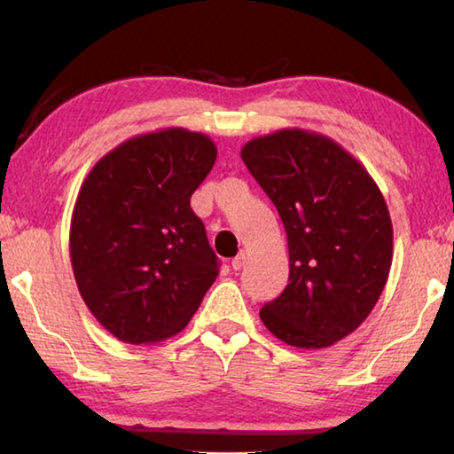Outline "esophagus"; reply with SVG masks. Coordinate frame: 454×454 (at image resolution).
Instances as JSON below:
<instances>
[{
	"label": "esophagus",
	"instance_id": "1",
	"mask_svg": "<svg viewBox=\"0 0 454 454\" xmlns=\"http://www.w3.org/2000/svg\"><path fill=\"white\" fill-rule=\"evenodd\" d=\"M244 262H246V252L242 250L240 254H238L236 258H232V268H234V270H240V268L244 266Z\"/></svg>",
	"mask_w": 454,
	"mask_h": 454
}]
</instances>
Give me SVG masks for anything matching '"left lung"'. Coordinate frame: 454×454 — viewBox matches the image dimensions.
Segmentation results:
<instances>
[{"mask_svg": "<svg viewBox=\"0 0 454 454\" xmlns=\"http://www.w3.org/2000/svg\"><path fill=\"white\" fill-rule=\"evenodd\" d=\"M240 156L288 238V284L260 318L290 347H333L368 318L388 280L393 222L382 192L350 152L310 129L254 137Z\"/></svg>", "mask_w": 454, "mask_h": 454, "instance_id": "left-lung-1", "label": "left lung"}]
</instances>
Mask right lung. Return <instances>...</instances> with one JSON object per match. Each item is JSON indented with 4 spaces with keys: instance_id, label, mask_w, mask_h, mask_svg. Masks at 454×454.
Returning <instances> with one entry per match:
<instances>
[{
    "instance_id": "1",
    "label": "right lung",
    "mask_w": 454,
    "mask_h": 454,
    "mask_svg": "<svg viewBox=\"0 0 454 454\" xmlns=\"http://www.w3.org/2000/svg\"><path fill=\"white\" fill-rule=\"evenodd\" d=\"M216 156L210 136L162 128L128 137L83 180L70 224L72 270L90 312L118 340L178 334L216 280L218 258L190 208Z\"/></svg>"
}]
</instances>
